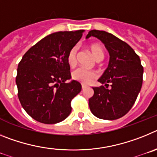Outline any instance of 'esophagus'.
<instances>
[{
  "mask_svg": "<svg viewBox=\"0 0 157 157\" xmlns=\"http://www.w3.org/2000/svg\"><path fill=\"white\" fill-rule=\"evenodd\" d=\"M85 88H86V86L82 84V90H84V89H85Z\"/></svg>",
  "mask_w": 157,
  "mask_h": 157,
  "instance_id": "1",
  "label": "esophagus"
}]
</instances>
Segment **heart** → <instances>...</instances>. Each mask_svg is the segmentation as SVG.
I'll use <instances>...</instances> for the list:
<instances>
[{
  "mask_svg": "<svg viewBox=\"0 0 157 157\" xmlns=\"http://www.w3.org/2000/svg\"><path fill=\"white\" fill-rule=\"evenodd\" d=\"M90 49L94 57L97 60L101 59H103L105 52H104V49L101 45H98V44H93L90 46ZM67 62L70 67H75L76 65V63H77V47L76 46L72 47L68 52L67 56ZM71 75L73 79L83 83V84L90 83L98 76L95 71L86 70L82 67H78V68L75 69L72 72Z\"/></svg>",
  "mask_w": 157,
  "mask_h": 157,
  "instance_id": "obj_1",
  "label": "heart"
}]
</instances>
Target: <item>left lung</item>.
Instances as JSON below:
<instances>
[{
    "label": "left lung",
    "mask_w": 157,
    "mask_h": 157,
    "mask_svg": "<svg viewBox=\"0 0 157 157\" xmlns=\"http://www.w3.org/2000/svg\"><path fill=\"white\" fill-rule=\"evenodd\" d=\"M91 36L105 44L110 59L109 66L98 79L105 86L93 88L94 94L89 99V106L96 117L117 120L127 114L138 98L142 86L143 67L134 49L113 34L93 30L86 38ZM109 84L111 87L109 89Z\"/></svg>",
    "instance_id": "8db88e82"
}]
</instances>
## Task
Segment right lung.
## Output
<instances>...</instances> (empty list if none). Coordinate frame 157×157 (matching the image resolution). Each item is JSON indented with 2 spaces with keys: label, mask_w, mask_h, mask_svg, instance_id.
<instances>
[{
  "label": "right lung",
  "mask_w": 157,
  "mask_h": 157,
  "mask_svg": "<svg viewBox=\"0 0 157 157\" xmlns=\"http://www.w3.org/2000/svg\"><path fill=\"white\" fill-rule=\"evenodd\" d=\"M83 30L59 31L46 36L23 55L18 65L16 82L22 107L34 120L54 124L71 112V100L82 86L71 79L67 56L81 39Z\"/></svg>",
  "instance_id": "add662e5"
}]
</instances>
